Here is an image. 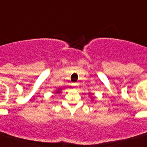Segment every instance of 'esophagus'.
<instances>
[{"instance_id": "obj_1", "label": "esophagus", "mask_w": 147, "mask_h": 147, "mask_svg": "<svg viewBox=\"0 0 147 147\" xmlns=\"http://www.w3.org/2000/svg\"><path fill=\"white\" fill-rule=\"evenodd\" d=\"M72 86H78V83H72Z\"/></svg>"}]
</instances>
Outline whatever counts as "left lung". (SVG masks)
Here are the masks:
<instances>
[{
  "instance_id": "8db88e82",
  "label": "left lung",
  "mask_w": 147,
  "mask_h": 147,
  "mask_svg": "<svg viewBox=\"0 0 147 147\" xmlns=\"http://www.w3.org/2000/svg\"><path fill=\"white\" fill-rule=\"evenodd\" d=\"M88 95H92V93H90V92H89V93H88ZM91 98H92V99H93V97H92V96Z\"/></svg>"
}]
</instances>
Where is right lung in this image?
<instances>
[{
  "label": "right lung",
  "instance_id": "add662e5",
  "mask_svg": "<svg viewBox=\"0 0 147 147\" xmlns=\"http://www.w3.org/2000/svg\"><path fill=\"white\" fill-rule=\"evenodd\" d=\"M61 89H62V88H58V89H57V90H56V91L55 92V94L60 93V92H61Z\"/></svg>",
  "mask_w": 147,
  "mask_h": 147
}]
</instances>
